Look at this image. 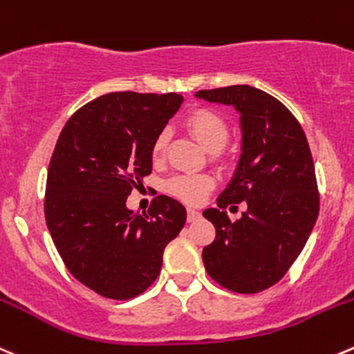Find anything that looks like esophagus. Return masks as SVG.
Segmentation results:
<instances>
[{"instance_id":"34e87169","label":"esophagus","mask_w":354,"mask_h":354,"mask_svg":"<svg viewBox=\"0 0 354 354\" xmlns=\"http://www.w3.org/2000/svg\"><path fill=\"white\" fill-rule=\"evenodd\" d=\"M198 218H201V212H198V211H195V209H188V214H187V219H188V223H194V221H197Z\"/></svg>"}]
</instances>
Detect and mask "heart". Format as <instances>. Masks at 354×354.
<instances>
[{
  "label": "heart",
  "instance_id": "1",
  "mask_svg": "<svg viewBox=\"0 0 354 354\" xmlns=\"http://www.w3.org/2000/svg\"><path fill=\"white\" fill-rule=\"evenodd\" d=\"M187 129L190 135L209 152H219L228 142V124L214 111L198 109L187 119ZM167 147V135L160 133L153 140L152 157L160 160ZM212 188V180L207 176H178L167 183V192L187 204H198Z\"/></svg>",
  "mask_w": 354,
  "mask_h": 354
}]
</instances>
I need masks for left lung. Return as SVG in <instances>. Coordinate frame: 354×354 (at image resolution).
<instances>
[{
	"mask_svg": "<svg viewBox=\"0 0 354 354\" xmlns=\"http://www.w3.org/2000/svg\"><path fill=\"white\" fill-rule=\"evenodd\" d=\"M195 97L232 105L242 131L239 162L218 209L202 212L216 228L214 242L202 250L205 272L233 292H261L292 266L320 211L306 135L282 102L252 86L202 90ZM240 201L248 209L230 222L224 207Z\"/></svg>",
	"mask_w": 354,
	"mask_h": 354,
	"instance_id": "obj_1",
	"label": "left lung"
}]
</instances>
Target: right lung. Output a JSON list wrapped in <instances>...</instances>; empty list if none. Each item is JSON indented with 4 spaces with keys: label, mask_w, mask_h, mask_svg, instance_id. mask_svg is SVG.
I'll list each match as a JSON object with an SVG mask.
<instances>
[{
    "label": "right lung",
    "mask_w": 354,
    "mask_h": 354,
    "mask_svg": "<svg viewBox=\"0 0 354 354\" xmlns=\"http://www.w3.org/2000/svg\"><path fill=\"white\" fill-rule=\"evenodd\" d=\"M183 104L176 93H109L79 109L58 136L44 216L68 272L100 296L131 299L159 277L187 209L157 195L149 212L126 207L152 173V145Z\"/></svg>",
    "instance_id": "right-lung-1"
}]
</instances>
